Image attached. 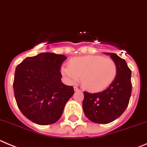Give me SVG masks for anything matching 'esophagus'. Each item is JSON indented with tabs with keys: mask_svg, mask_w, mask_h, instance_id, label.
I'll list each match as a JSON object with an SVG mask.
<instances>
[{
	"mask_svg": "<svg viewBox=\"0 0 147 147\" xmlns=\"http://www.w3.org/2000/svg\"><path fill=\"white\" fill-rule=\"evenodd\" d=\"M74 90H75V92H78V91H80V89H79L78 88L77 86H74Z\"/></svg>",
	"mask_w": 147,
	"mask_h": 147,
	"instance_id": "obj_1",
	"label": "esophagus"
}]
</instances>
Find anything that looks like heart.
Returning <instances> with one entry per match:
<instances>
[{"label":"heart","mask_w":147,"mask_h":147,"mask_svg":"<svg viewBox=\"0 0 147 147\" xmlns=\"http://www.w3.org/2000/svg\"><path fill=\"white\" fill-rule=\"evenodd\" d=\"M61 73L70 83L81 84L89 92H100L109 86L117 74V66L113 59L101 55H85L71 59L69 66L61 67Z\"/></svg>","instance_id":"1"}]
</instances>
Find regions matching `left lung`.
I'll return each mask as SVG.
<instances>
[{"label": "left lung", "instance_id": "left-lung-1", "mask_svg": "<svg viewBox=\"0 0 147 147\" xmlns=\"http://www.w3.org/2000/svg\"><path fill=\"white\" fill-rule=\"evenodd\" d=\"M110 55L117 66V74L108 88L98 93L83 92V112L90 121L108 124L119 118L126 110L132 92L131 70L125 59L112 53Z\"/></svg>", "mask_w": 147, "mask_h": 147}]
</instances>
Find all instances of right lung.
<instances>
[{
	"mask_svg": "<svg viewBox=\"0 0 147 147\" xmlns=\"http://www.w3.org/2000/svg\"><path fill=\"white\" fill-rule=\"evenodd\" d=\"M66 59L42 53L27 57L16 67L13 87L17 104L22 114L37 125L56 122L75 93L72 86L61 80V66Z\"/></svg>",
	"mask_w": 147,
	"mask_h": 147,
	"instance_id": "right-lung-1",
	"label": "right lung"
}]
</instances>
